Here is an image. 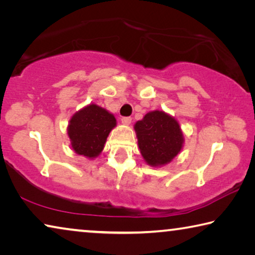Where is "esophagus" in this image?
Instances as JSON below:
<instances>
[{"label": "esophagus", "mask_w": 255, "mask_h": 255, "mask_svg": "<svg viewBox=\"0 0 255 255\" xmlns=\"http://www.w3.org/2000/svg\"><path fill=\"white\" fill-rule=\"evenodd\" d=\"M121 123L124 125H129L131 123V118L130 117H123V118H121Z\"/></svg>", "instance_id": "obj_1"}]
</instances>
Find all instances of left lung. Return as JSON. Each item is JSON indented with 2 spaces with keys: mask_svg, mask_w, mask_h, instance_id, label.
Here are the masks:
<instances>
[{
  "mask_svg": "<svg viewBox=\"0 0 255 255\" xmlns=\"http://www.w3.org/2000/svg\"><path fill=\"white\" fill-rule=\"evenodd\" d=\"M134 128L142 156L152 167L169 163L183 148L184 136L178 121L163 111L146 113Z\"/></svg>",
  "mask_w": 255,
  "mask_h": 255,
  "instance_id": "left-lung-1",
  "label": "left lung"
}]
</instances>
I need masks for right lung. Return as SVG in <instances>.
Here are the masks:
<instances>
[{
    "label": "right lung",
    "instance_id": "1",
    "mask_svg": "<svg viewBox=\"0 0 255 255\" xmlns=\"http://www.w3.org/2000/svg\"><path fill=\"white\" fill-rule=\"evenodd\" d=\"M115 116L96 104L83 108L71 117L68 126L72 149L88 159L98 156L110 131L116 127Z\"/></svg>",
    "mask_w": 255,
    "mask_h": 255
}]
</instances>
